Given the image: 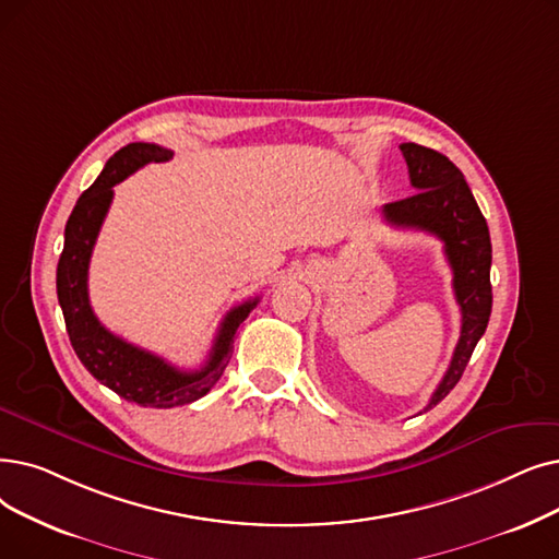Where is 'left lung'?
Segmentation results:
<instances>
[{
  "instance_id": "1",
  "label": "left lung",
  "mask_w": 559,
  "mask_h": 559,
  "mask_svg": "<svg viewBox=\"0 0 559 559\" xmlns=\"http://www.w3.org/2000/svg\"><path fill=\"white\" fill-rule=\"evenodd\" d=\"M416 193L383 205V219L395 228H416L443 241L452 266V287L461 310V335L450 368L425 411L439 404L464 374L475 345L491 318V237L464 174L441 153L418 143H402Z\"/></svg>"
}]
</instances>
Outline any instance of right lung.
<instances>
[{"mask_svg": "<svg viewBox=\"0 0 559 559\" xmlns=\"http://www.w3.org/2000/svg\"><path fill=\"white\" fill-rule=\"evenodd\" d=\"M171 151L157 143H128L109 157L98 176L72 210L66 224L63 251L57 266V297L63 310L70 345L82 366L111 388L116 395L139 406L171 408L197 402L219 381L233 356V340L239 324L258 306V297L235 306L214 337L212 352L201 370H178L164 358L126 343L107 331L88 301V262L100 226L114 199V187L151 162H168Z\"/></svg>", "mask_w": 559, "mask_h": 559, "instance_id": "1", "label": "right lung"}]
</instances>
